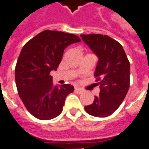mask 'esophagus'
Instances as JSON below:
<instances>
[{"label": "esophagus", "instance_id": "obj_1", "mask_svg": "<svg viewBox=\"0 0 149 149\" xmlns=\"http://www.w3.org/2000/svg\"><path fill=\"white\" fill-rule=\"evenodd\" d=\"M75 92H77L78 94H81L83 92V89L79 88V87H78V86H76V87H75Z\"/></svg>", "mask_w": 149, "mask_h": 149}]
</instances>
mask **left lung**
<instances>
[{"label": "left lung", "instance_id": "obj_1", "mask_svg": "<svg viewBox=\"0 0 149 149\" xmlns=\"http://www.w3.org/2000/svg\"><path fill=\"white\" fill-rule=\"evenodd\" d=\"M83 42L98 57L95 72L100 93L93 103L86 106L88 114L106 117L119 107L130 88V63L120 44L101 34L81 35Z\"/></svg>", "mask_w": 149, "mask_h": 149}]
</instances>
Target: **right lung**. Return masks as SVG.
Segmentation results:
<instances>
[{
    "label": "right lung",
    "mask_w": 149,
    "mask_h": 149,
    "mask_svg": "<svg viewBox=\"0 0 149 149\" xmlns=\"http://www.w3.org/2000/svg\"><path fill=\"white\" fill-rule=\"evenodd\" d=\"M79 42L76 35L45 30L22 47L15 68V80L25 107L36 118L53 119L63 111L65 99L74 87L54 86L50 72L57 70L65 48Z\"/></svg>",
    "instance_id": "1"
}]
</instances>
